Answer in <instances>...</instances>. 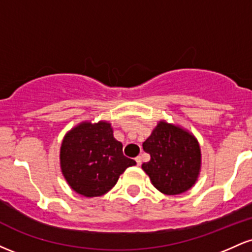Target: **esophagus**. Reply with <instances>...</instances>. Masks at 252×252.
<instances>
[{
	"mask_svg": "<svg viewBox=\"0 0 252 252\" xmlns=\"http://www.w3.org/2000/svg\"><path fill=\"white\" fill-rule=\"evenodd\" d=\"M136 163H137V166H141V163H142V158L141 156H137V158H135Z\"/></svg>",
	"mask_w": 252,
	"mask_h": 252,
	"instance_id": "34e87169",
	"label": "esophagus"
}]
</instances>
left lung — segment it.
I'll return each instance as SVG.
<instances>
[{
    "mask_svg": "<svg viewBox=\"0 0 252 252\" xmlns=\"http://www.w3.org/2000/svg\"><path fill=\"white\" fill-rule=\"evenodd\" d=\"M150 161L142 164L153 186L167 195H176L194 186L201 169V150L189 130L160 121L143 142Z\"/></svg>",
    "mask_w": 252,
    "mask_h": 252,
    "instance_id": "obj_1",
    "label": "left lung"
}]
</instances>
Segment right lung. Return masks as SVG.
<instances>
[{"instance_id":"add662e5","label":"right lung","mask_w":252,"mask_h":252,"mask_svg":"<svg viewBox=\"0 0 252 252\" xmlns=\"http://www.w3.org/2000/svg\"><path fill=\"white\" fill-rule=\"evenodd\" d=\"M111 123L82 122L66 132L60 147V168L78 194L94 198L108 193L120 175L136 162L123 155Z\"/></svg>"}]
</instances>
